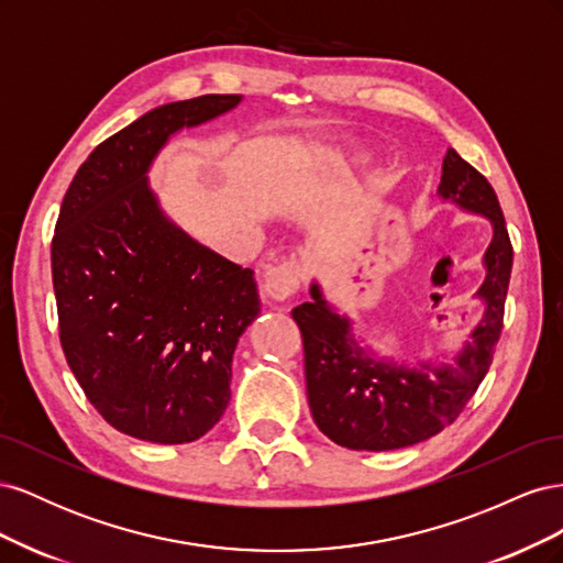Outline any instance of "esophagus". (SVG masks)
I'll use <instances>...</instances> for the list:
<instances>
[{
  "label": "esophagus",
  "instance_id": "esophagus-1",
  "mask_svg": "<svg viewBox=\"0 0 563 563\" xmlns=\"http://www.w3.org/2000/svg\"><path fill=\"white\" fill-rule=\"evenodd\" d=\"M302 279V269L298 263H279V265H269L265 269V279H263V291L272 302H284L286 298H291Z\"/></svg>",
  "mask_w": 563,
  "mask_h": 563
}]
</instances>
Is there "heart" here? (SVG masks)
<instances>
[{"label": "heart", "mask_w": 563, "mask_h": 563, "mask_svg": "<svg viewBox=\"0 0 563 563\" xmlns=\"http://www.w3.org/2000/svg\"><path fill=\"white\" fill-rule=\"evenodd\" d=\"M364 157H371V152H366V155Z\"/></svg>", "instance_id": "1"}]
</instances>
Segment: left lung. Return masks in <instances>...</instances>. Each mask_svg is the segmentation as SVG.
<instances>
[{"mask_svg": "<svg viewBox=\"0 0 563 563\" xmlns=\"http://www.w3.org/2000/svg\"><path fill=\"white\" fill-rule=\"evenodd\" d=\"M437 195L467 213L484 216L493 236L484 253L486 277L474 298L482 321L451 364L413 366L378 360L352 333V319L323 298L319 282L310 302L291 310L305 347V383L317 428L352 451H395L430 439L451 424L482 385L503 331L512 244L490 183L455 150L441 164Z\"/></svg>", "mask_w": 563, "mask_h": 563, "instance_id": "1", "label": "left lung"}]
</instances>
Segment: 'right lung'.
<instances>
[{"mask_svg": "<svg viewBox=\"0 0 563 563\" xmlns=\"http://www.w3.org/2000/svg\"><path fill=\"white\" fill-rule=\"evenodd\" d=\"M240 103L178 100L110 135L67 187L51 244L67 364L114 430L152 444H187L220 420L232 354L261 314L253 269L192 240L147 180L172 135Z\"/></svg>", "mask_w": 563, "mask_h": 563, "instance_id": "add662e5", "label": "right lung"}]
</instances>
